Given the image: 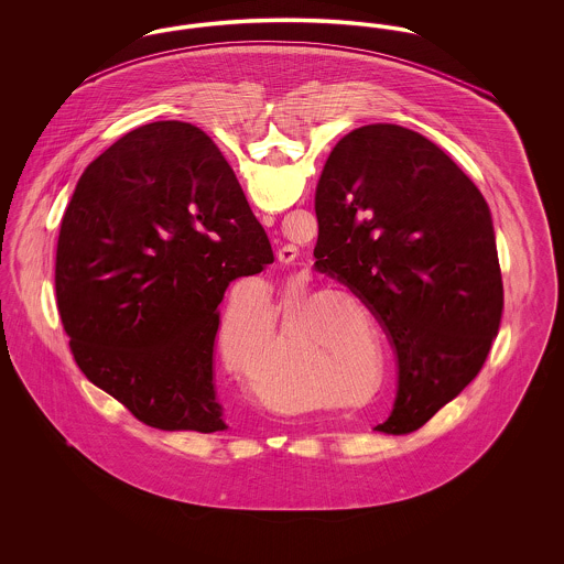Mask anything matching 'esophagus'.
I'll list each match as a JSON object with an SVG mask.
<instances>
[{
  "label": "esophagus",
  "instance_id": "esophagus-1",
  "mask_svg": "<svg viewBox=\"0 0 564 564\" xmlns=\"http://www.w3.org/2000/svg\"><path fill=\"white\" fill-rule=\"evenodd\" d=\"M262 219H264V224H267V226H272V215H264ZM295 256H297V249H295L294 245H288V247L279 249V262L292 264L295 260Z\"/></svg>",
  "mask_w": 564,
  "mask_h": 564
}]
</instances>
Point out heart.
I'll return each mask as SVG.
<instances>
[{
    "mask_svg": "<svg viewBox=\"0 0 564 564\" xmlns=\"http://www.w3.org/2000/svg\"><path fill=\"white\" fill-rule=\"evenodd\" d=\"M336 295H325L322 302H334ZM317 294L311 290H292L274 308V325L270 343L262 355L245 358L260 345L267 334L262 315L251 319L237 306H230L219 327V349L232 370H241L242 382L251 395L272 412H288L304 395V384L297 370L304 357V332ZM315 372L323 382V395L345 405H364L375 398V389L361 393L368 382V364L347 350L332 345L322 347L315 359Z\"/></svg>",
    "mask_w": 564,
    "mask_h": 564,
    "instance_id": "1",
    "label": "heart"
}]
</instances>
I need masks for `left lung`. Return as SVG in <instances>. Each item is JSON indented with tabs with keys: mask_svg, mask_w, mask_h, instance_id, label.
<instances>
[{
	"mask_svg": "<svg viewBox=\"0 0 564 564\" xmlns=\"http://www.w3.org/2000/svg\"><path fill=\"white\" fill-rule=\"evenodd\" d=\"M315 270L382 325L398 395L376 431L423 427L478 376L503 313V281L480 189L433 141L398 124L345 134L315 194Z\"/></svg>",
	"mask_w": 564,
	"mask_h": 564,
	"instance_id": "left-lung-1",
	"label": "left lung"
}]
</instances>
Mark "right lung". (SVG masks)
I'll return each instance as SVG.
<instances>
[{
  "label": "right lung",
  "mask_w": 564,
  "mask_h": 564,
  "mask_svg": "<svg viewBox=\"0 0 564 564\" xmlns=\"http://www.w3.org/2000/svg\"><path fill=\"white\" fill-rule=\"evenodd\" d=\"M274 262L214 141L139 127L86 166L63 215L54 290L84 376L162 431L228 430L214 382L219 302Z\"/></svg>",
  "instance_id": "obj_1"
}]
</instances>
